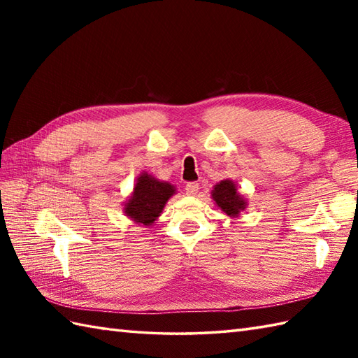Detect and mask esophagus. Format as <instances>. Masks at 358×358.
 <instances>
[{
    "mask_svg": "<svg viewBox=\"0 0 358 358\" xmlns=\"http://www.w3.org/2000/svg\"><path fill=\"white\" fill-rule=\"evenodd\" d=\"M199 183H195V181H192V183H187L186 185V194L187 195H196V192H199Z\"/></svg>",
    "mask_w": 358,
    "mask_h": 358,
    "instance_id": "1",
    "label": "esophagus"
}]
</instances>
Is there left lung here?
I'll return each instance as SVG.
<instances>
[{
  "instance_id": "left-lung-1",
  "label": "left lung",
  "mask_w": 358,
  "mask_h": 358,
  "mask_svg": "<svg viewBox=\"0 0 358 358\" xmlns=\"http://www.w3.org/2000/svg\"><path fill=\"white\" fill-rule=\"evenodd\" d=\"M212 199L217 203V206L222 209L226 215L232 218L238 217L241 210L246 208V200L237 192V186L232 180H222L214 186V191L210 192Z\"/></svg>"
}]
</instances>
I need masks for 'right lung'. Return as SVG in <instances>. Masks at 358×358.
<instances>
[{"label":"right lung","mask_w":358,"mask_h":358,"mask_svg":"<svg viewBox=\"0 0 358 358\" xmlns=\"http://www.w3.org/2000/svg\"><path fill=\"white\" fill-rule=\"evenodd\" d=\"M175 194V187L167 181H159L143 172L134 186V192L124 204V214L134 223L150 227L162 215L167 200Z\"/></svg>","instance_id":"right-lung-1"}]
</instances>
